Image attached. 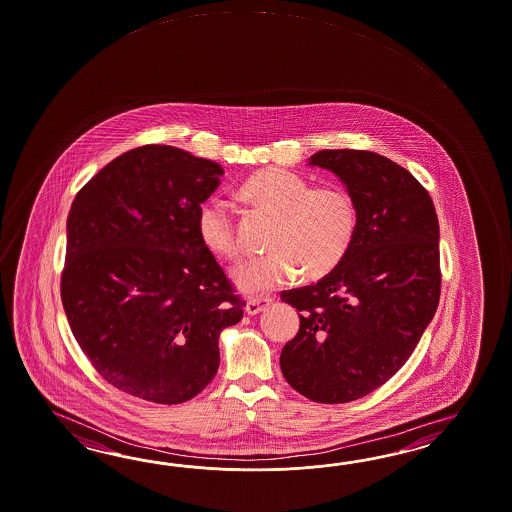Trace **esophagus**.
Returning <instances> with one entry per match:
<instances>
[{
	"mask_svg": "<svg viewBox=\"0 0 512 512\" xmlns=\"http://www.w3.org/2000/svg\"><path fill=\"white\" fill-rule=\"evenodd\" d=\"M272 298L270 296H255V298H250L248 303H246V312L248 314H259V312L264 311V309H268L270 305H272Z\"/></svg>",
	"mask_w": 512,
	"mask_h": 512,
	"instance_id": "1",
	"label": "esophagus"
}]
</instances>
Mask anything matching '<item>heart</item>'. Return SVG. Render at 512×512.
Returning <instances> with one entry per match:
<instances>
[{
  "label": "heart",
  "mask_w": 512,
  "mask_h": 512,
  "mask_svg": "<svg viewBox=\"0 0 512 512\" xmlns=\"http://www.w3.org/2000/svg\"><path fill=\"white\" fill-rule=\"evenodd\" d=\"M240 196L274 216L270 253L235 268V283L246 294H262L305 279H322L346 259L357 231L359 207L338 185L312 187L301 175L283 168H266L251 175ZM198 235L207 250L237 259L242 253L237 225L229 205L212 198L201 205Z\"/></svg>",
  "instance_id": "1"
}]
</instances>
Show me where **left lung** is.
Here are the masks:
<instances>
[{
  "label": "left lung",
  "mask_w": 512,
  "mask_h": 512,
  "mask_svg": "<svg viewBox=\"0 0 512 512\" xmlns=\"http://www.w3.org/2000/svg\"><path fill=\"white\" fill-rule=\"evenodd\" d=\"M311 164L346 185L359 207V231L331 274L281 292L300 312V331L279 362L305 398L348 403L398 372L437 312V211L409 170L374 151L322 150Z\"/></svg>",
  "instance_id": "left-lung-1"
}]
</instances>
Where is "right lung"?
Instances as JSON below:
<instances>
[{
	"label": "right lung",
	"instance_id": "right-lung-1",
	"mask_svg": "<svg viewBox=\"0 0 512 512\" xmlns=\"http://www.w3.org/2000/svg\"><path fill=\"white\" fill-rule=\"evenodd\" d=\"M222 175L214 161L148 144L94 175L68 212L64 312L96 372L129 396H198L218 370L220 331L244 316L198 235Z\"/></svg>",
	"mask_w": 512,
	"mask_h": 512
}]
</instances>
